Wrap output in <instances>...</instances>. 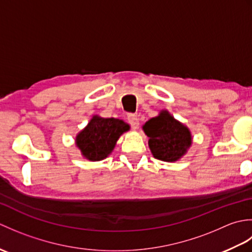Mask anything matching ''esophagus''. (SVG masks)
Instances as JSON below:
<instances>
[{"label":"esophagus","mask_w":252,"mask_h":252,"mask_svg":"<svg viewBox=\"0 0 252 252\" xmlns=\"http://www.w3.org/2000/svg\"><path fill=\"white\" fill-rule=\"evenodd\" d=\"M126 119H127V121H129V123H130L133 129H137L138 126H140V121H138V118L134 114H127Z\"/></svg>","instance_id":"obj_1"}]
</instances>
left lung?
Listing matches in <instances>:
<instances>
[{
    "label": "left lung",
    "instance_id": "1",
    "mask_svg": "<svg viewBox=\"0 0 252 252\" xmlns=\"http://www.w3.org/2000/svg\"><path fill=\"white\" fill-rule=\"evenodd\" d=\"M143 130L149 137L148 146L153 156L162 161H178L191 145L189 127L174 119L168 110H161L157 117L149 119Z\"/></svg>",
    "mask_w": 252,
    "mask_h": 252
}]
</instances>
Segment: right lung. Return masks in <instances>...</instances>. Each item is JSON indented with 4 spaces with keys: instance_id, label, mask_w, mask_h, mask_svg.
<instances>
[{
    "instance_id": "right-lung-1",
    "label": "right lung",
    "mask_w": 252,
    "mask_h": 252,
    "mask_svg": "<svg viewBox=\"0 0 252 252\" xmlns=\"http://www.w3.org/2000/svg\"><path fill=\"white\" fill-rule=\"evenodd\" d=\"M130 130L125 121L115 118L93 116L88 126L76 137V144L84 158L99 161L114 151L118 138Z\"/></svg>"
}]
</instances>
